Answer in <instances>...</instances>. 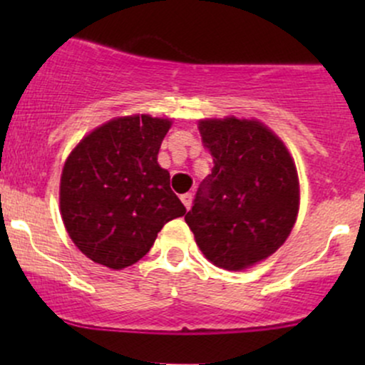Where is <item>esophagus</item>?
<instances>
[{
	"label": "esophagus",
	"mask_w": 365,
	"mask_h": 365,
	"mask_svg": "<svg viewBox=\"0 0 365 365\" xmlns=\"http://www.w3.org/2000/svg\"><path fill=\"white\" fill-rule=\"evenodd\" d=\"M192 200H194V195H192L190 192H188V194H183L182 195V202H183V206H185L187 209H190Z\"/></svg>",
	"instance_id": "1"
}]
</instances>
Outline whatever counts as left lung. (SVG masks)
Wrapping results in <instances>:
<instances>
[{"label":"left lung","mask_w":365,"mask_h":365,"mask_svg":"<svg viewBox=\"0 0 365 365\" xmlns=\"http://www.w3.org/2000/svg\"><path fill=\"white\" fill-rule=\"evenodd\" d=\"M199 132L215 168L185 221L206 259L242 271L274 254L290 235L300 202L295 163L257 120H200Z\"/></svg>","instance_id":"left-lung-1"}]
</instances>
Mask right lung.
Instances as JSON below:
<instances>
[{
	"instance_id": "obj_1",
	"label": "right lung",
	"mask_w": 365,
	"mask_h": 365,
	"mask_svg": "<svg viewBox=\"0 0 365 365\" xmlns=\"http://www.w3.org/2000/svg\"><path fill=\"white\" fill-rule=\"evenodd\" d=\"M171 120L121 116L92 130L63 166L60 209L73 244L91 261L123 269L149 252L185 206L158 165Z\"/></svg>"
}]
</instances>
